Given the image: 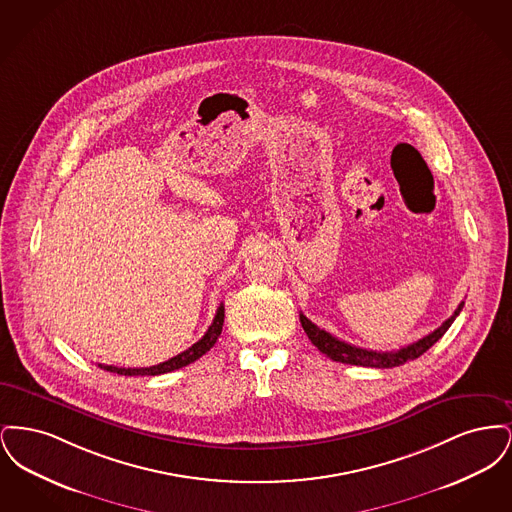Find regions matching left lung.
Wrapping results in <instances>:
<instances>
[{
	"instance_id": "left-lung-1",
	"label": "left lung",
	"mask_w": 512,
	"mask_h": 512,
	"mask_svg": "<svg viewBox=\"0 0 512 512\" xmlns=\"http://www.w3.org/2000/svg\"><path fill=\"white\" fill-rule=\"evenodd\" d=\"M463 307L464 301L457 307V311L439 326L438 330H434L432 334L424 336L422 340L414 341L411 345H405V347H401L397 351H370V349H363V347H357V345H351V343H345V341L334 338L326 330H320L317 324H313L303 313L299 315V320H301V326L307 332L309 340L313 341V345L317 347L320 353L330 357L332 361L343 363V365L391 368V366L405 365L407 361L418 359L422 353H426L449 330V326L453 324L455 318L459 317Z\"/></svg>"
}]
</instances>
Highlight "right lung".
Masks as SVG:
<instances>
[{
    "label": "right lung",
    "mask_w": 512,
    "mask_h": 512,
    "mask_svg": "<svg viewBox=\"0 0 512 512\" xmlns=\"http://www.w3.org/2000/svg\"><path fill=\"white\" fill-rule=\"evenodd\" d=\"M222 324H224V305L220 303L219 309H217V315L213 318L209 330L205 332V336L199 341H195L192 347H188L186 351L178 353L176 357H172L165 363H159L155 366H146V368H119V366L111 365H98L103 370H109V372H117L121 376H157V374H165V372H172V370H178L182 366L190 365L197 361L199 357H203L215 343L219 340L220 332H222Z\"/></svg>",
    "instance_id": "1"
}]
</instances>
